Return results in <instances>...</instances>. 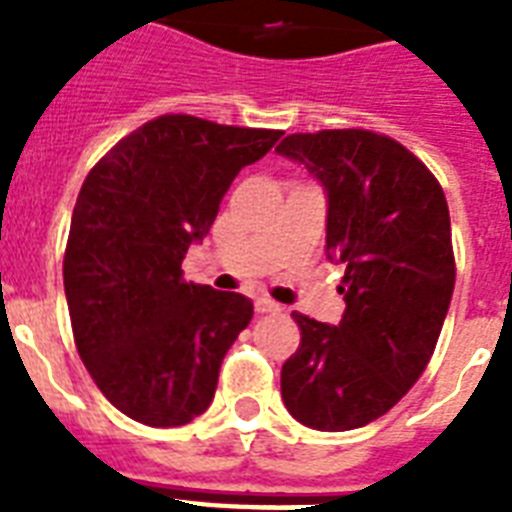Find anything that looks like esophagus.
I'll use <instances>...</instances> for the list:
<instances>
[{"label": "esophagus", "mask_w": 512, "mask_h": 512, "mask_svg": "<svg viewBox=\"0 0 512 512\" xmlns=\"http://www.w3.org/2000/svg\"><path fill=\"white\" fill-rule=\"evenodd\" d=\"M255 311L260 313V316H263V313H279L281 305L273 303L271 297H257V300H255Z\"/></svg>", "instance_id": "34e87169"}]
</instances>
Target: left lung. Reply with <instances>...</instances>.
<instances>
[{
    "label": "left lung",
    "instance_id": "8db88e82",
    "mask_svg": "<svg viewBox=\"0 0 512 512\" xmlns=\"http://www.w3.org/2000/svg\"><path fill=\"white\" fill-rule=\"evenodd\" d=\"M276 151L324 188L327 257L345 263L337 327L292 313L303 337L281 366V398L313 430L361 428L433 356L454 292L449 207L428 167L385 135L300 132Z\"/></svg>",
    "mask_w": 512,
    "mask_h": 512
}]
</instances>
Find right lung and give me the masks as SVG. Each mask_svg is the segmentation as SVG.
Here are the masks:
<instances>
[{
  "label": "right lung",
  "mask_w": 512,
  "mask_h": 512,
  "mask_svg": "<svg viewBox=\"0 0 512 512\" xmlns=\"http://www.w3.org/2000/svg\"><path fill=\"white\" fill-rule=\"evenodd\" d=\"M279 130L170 114L122 138L84 180L63 287L76 350L103 396L151 428L207 412L252 300L183 281V257L215 223L233 177Z\"/></svg>",
  "instance_id": "obj_1"
}]
</instances>
